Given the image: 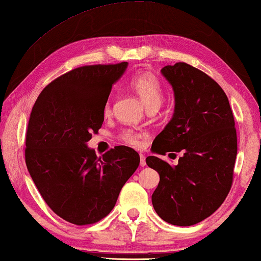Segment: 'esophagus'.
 I'll return each instance as SVG.
<instances>
[{"label":"esophagus","instance_id":"obj_1","mask_svg":"<svg viewBox=\"0 0 261 261\" xmlns=\"http://www.w3.org/2000/svg\"><path fill=\"white\" fill-rule=\"evenodd\" d=\"M140 166L141 167L146 166V159H145V155L143 153H140Z\"/></svg>","mask_w":261,"mask_h":261}]
</instances>
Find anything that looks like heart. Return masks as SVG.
<instances>
[{
  "label": "heart",
  "mask_w": 261,
  "mask_h": 261,
  "mask_svg": "<svg viewBox=\"0 0 261 261\" xmlns=\"http://www.w3.org/2000/svg\"><path fill=\"white\" fill-rule=\"evenodd\" d=\"M131 87L140 96L147 109H156L160 106L163 98L162 84L155 74L148 71H141L132 77L130 82ZM110 112V101L105 106V113ZM121 139L131 146L139 147L143 144L144 135L132 130H124L121 134Z\"/></svg>",
  "instance_id": "heart-1"
}]
</instances>
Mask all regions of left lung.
Returning a JSON list of instances; mask_svg holds the SVG:
<instances>
[{
	"label": "left lung",
	"mask_w": 261,
	"mask_h": 261,
	"mask_svg": "<svg viewBox=\"0 0 261 261\" xmlns=\"http://www.w3.org/2000/svg\"><path fill=\"white\" fill-rule=\"evenodd\" d=\"M161 72L173 86L175 113L154 139L152 151L184 154L175 167L146 158L147 166L160 175L152 204L166 222L188 227L213 214L230 191L237 155L235 120L224 91L201 70L177 62Z\"/></svg>",
	"instance_id": "obj_1"
}]
</instances>
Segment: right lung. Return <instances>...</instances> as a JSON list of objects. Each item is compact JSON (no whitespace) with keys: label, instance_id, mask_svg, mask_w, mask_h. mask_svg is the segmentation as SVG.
<instances>
[{"label":"right lung","instance_id":"right-lung-1","mask_svg":"<svg viewBox=\"0 0 261 261\" xmlns=\"http://www.w3.org/2000/svg\"><path fill=\"white\" fill-rule=\"evenodd\" d=\"M126 67V62L84 65L62 74L43 88L30 115L29 173L50 210L77 226L107 216L139 166V154L127 146L99 158L86 146L102 125L113 84Z\"/></svg>","mask_w":261,"mask_h":261}]
</instances>
